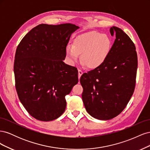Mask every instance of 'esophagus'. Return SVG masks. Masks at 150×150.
<instances>
[{
	"label": "esophagus",
	"mask_w": 150,
	"mask_h": 150,
	"mask_svg": "<svg viewBox=\"0 0 150 150\" xmlns=\"http://www.w3.org/2000/svg\"><path fill=\"white\" fill-rule=\"evenodd\" d=\"M83 74V72L81 71V69H79L78 70V78H79V79L80 78V77L81 76V75H82Z\"/></svg>",
	"instance_id": "obj_1"
}]
</instances>
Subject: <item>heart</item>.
Masks as SVG:
<instances>
[{
  "mask_svg": "<svg viewBox=\"0 0 150 150\" xmlns=\"http://www.w3.org/2000/svg\"><path fill=\"white\" fill-rule=\"evenodd\" d=\"M112 46L111 39L106 34L91 30L78 35L73 40L72 45L66 47L67 61L74 65L80 59L83 65L94 69L101 66L110 54Z\"/></svg>",
  "mask_w": 150,
  "mask_h": 150,
  "instance_id": "obj_1",
  "label": "heart"
}]
</instances>
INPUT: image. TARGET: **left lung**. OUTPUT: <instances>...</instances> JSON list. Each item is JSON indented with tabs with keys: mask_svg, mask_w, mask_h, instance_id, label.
<instances>
[{
	"mask_svg": "<svg viewBox=\"0 0 150 150\" xmlns=\"http://www.w3.org/2000/svg\"><path fill=\"white\" fill-rule=\"evenodd\" d=\"M116 39L106 61L81 76L83 101L94 118L108 120L123 111L134 93L138 68L134 44L122 29H110Z\"/></svg>",
	"mask_w": 150,
	"mask_h": 150,
	"instance_id": "left-lung-1",
	"label": "left lung"
}]
</instances>
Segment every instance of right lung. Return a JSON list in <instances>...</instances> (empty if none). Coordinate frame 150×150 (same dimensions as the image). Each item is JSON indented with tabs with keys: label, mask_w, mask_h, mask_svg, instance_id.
<instances>
[{
	"label": "right lung",
	"mask_w": 150,
	"mask_h": 150,
	"mask_svg": "<svg viewBox=\"0 0 150 150\" xmlns=\"http://www.w3.org/2000/svg\"><path fill=\"white\" fill-rule=\"evenodd\" d=\"M79 29L72 24H39L21 40L13 72L18 97L29 115L49 121L62 115L65 96L78 83V71L66 64L65 49Z\"/></svg>",
	"instance_id": "obj_1"
}]
</instances>
